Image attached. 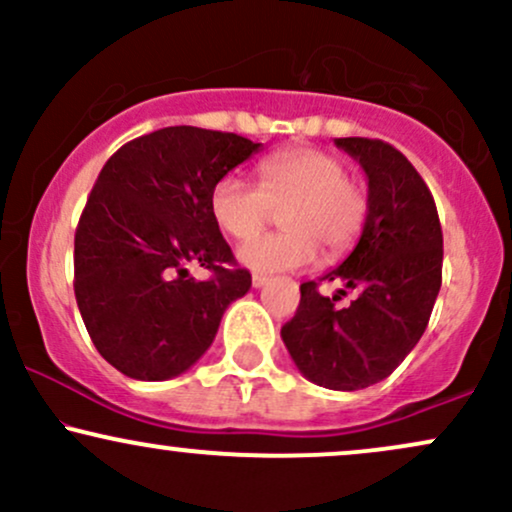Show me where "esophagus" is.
Masks as SVG:
<instances>
[{
    "label": "esophagus",
    "mask_w": 512,
    "mask_h": 512,
    "mask_svg": "<svg viewBox=\"0 0 512 512\" xmlns=\"http://www.w3.org/2000/svg\"><path fill=\"white\" fill-rule=\"evenodd\" d=\"M267 276H264V274H255V276H252V286H255V289H262V286L264 284H267Z\"/></svg>",
    "instance_id": "esophagus-1"
}]
</instances>
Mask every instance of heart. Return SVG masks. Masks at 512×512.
I'll return each mask as SVG.
<instances>
[{
	"mask_svg": "<svg viewBox=\"0 0 512 512\" xmlns=\"http://www.w3.org/2000/svg\"><path fill=\"white\" fill-rule=\"evenodd\" d=\"M260 185L236 173L216 182L209 209L216 226L231 238H250L272 221L286 228L272 236L252 238L238 250V262L257 274L303 269L317 260L344 255L361 236L368 219V190L346 178V166L320 149H286L257 166Z\"/></svg>",
	"mask_w": 512,
	"mask_h": 512,
	"instance_id": "b5f03b06",
	"label": "heart"
}]
</instances>
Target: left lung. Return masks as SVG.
<instances>
[{"mask_svg":"<svg viewBox=\"0 0 512 512\" xmlns=\"http://www.w3.org/2000/svg\"><path fill=\"white\" fill-rule=\"evenodd\" d=\"M368 178V219L349 257L320 281L342 284L322 296L301 284V303L281 327L286 349L310 383L363 390L395 370L424 334L443 274V231L424 178L380 139H334ZM346 288L359 298L333 305Z\"/></svg>","mask_w":512,"mask_h":512,"instance_id":"1","label":"left lung"}]
</instances>
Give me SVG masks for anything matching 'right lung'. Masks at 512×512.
<instances>
[{
	"label": "right lung",
	"instance_id": "obj_1",
	"mask_svg": "<svg viewBox=\"0 0 512 512\" xmlns=\"http://www.w3.org/2000/svg\"><path fill=\"white\" fill-rule=\"evenodd\" d=\"M262 144L202 127H163L108 158L74 236V293L91 342L134 380L192 368L221 317L252 286L209 209L223 175ZM187 263L209 268L197 282Z\"/></svg>",
	"mask_w": 512,
	"mask_h": 512
}]
</instances>
